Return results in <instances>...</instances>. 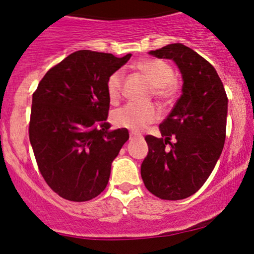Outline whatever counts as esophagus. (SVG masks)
I'll list each match as a JSON object with an SVG mask.
<instances>
[{
  "mask_svg": "<svg viewBox=\"0 0 254 254\" xmlns=\"http://www.w3.org/2000/svg\"><path fill=\"white\" fill-rule=\"evenodd\" d=\"M133 138H142V135L141 133H137V132H133V131H131L130 139H133Z\"/></svg>",
  "mask_w": 254,
  "mask_h": 254,
  "instance_id": "obj_1",
  "label": "esophagus"
}]
</instances>
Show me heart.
Here are the masks:
<instances>
[{"label": "heart", "mask_w": 254, "mask_h": 254, "mask_svg": "<svg viewBox=\"0 0 254 254\" xmlns=\"http://www.w3.org/2000/svg\"><path fill=\"white\" fill-rule=\"evenodd\" d=\"M137 69L143 72L145 77L153 84L154 97L161 101H167L173 98L176 92L174 84V70L167 62L155 58H145L138 61ZM124 71L122 69L113 71L107 77L106 93L111 101H117L121 97L122 83ZM159 118V112L154 105H139L129 103L121 109L115 110L111 115V121L118 127H124L131 131H141L145 127L154 123Z\"/></svg>", "instance_id": "b5f03b06"}]
</instances>
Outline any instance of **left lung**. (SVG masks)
<instances>
[{
    "label": "left lung",
    "mask_w": 254,
    "mask_h": 254,
    "mask_svg": "<svg viewBox=\"0 0 254 254\" xmlns=\"http://www.w3.org/2000/svg\"><path fill=\"white\" fill-rule=\"evenodd\" d=\"M149 54L173 60L184 84L182 97L160 124L161 137L145 136L149 151L141 176L154 196L179 200L202 188L222 153L228 98L214 66L192 49L170 44Z\"/></svg>",
    "instance_id": "8db88e82"
}]
</instances>
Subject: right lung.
Instances as JSON below:
<instances>
[{"mask_svg": "<svg viewBox=\"0 0 254 254\" xmlns=\"http://www.w3.org/2000/svg\"><path fill=\"white\" fill-rule=\"evenodd\" d=\"M72 52L44 75L32 97L28 135L40 174L60 197L86 202L105 190L129 131H111L107 77L130 60Z\"/></svg>", "mask_w": 254, "mask_h": 254, "instance_id": "obj_1", "label": "right lung"}]
</instances>
